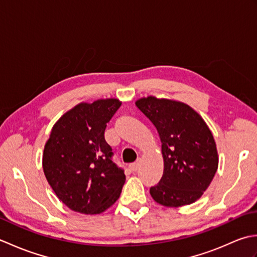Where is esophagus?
Here are the masks:
<instances>
[{
	"instance_id": "obj_1",
	"label": "esophagus",
	"mask_w": 257,
	"mask_h": 257,
	"mask_svg": "<svg viewBox=\"0 0 257 257\" xmlns=\"http://www.w3.org/2000/svg\"><path fill=\"white\" fill-rule=\"evenodd\" d=\"M129 168H130V170H132V171H137L138 168H139V161H136L134 163H130Z\"/></svg>"
}]
</instances>
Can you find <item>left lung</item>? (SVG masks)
<instances>
[{
  "label": "left lung",
  "mask_w": 257,
  "mask_h": 257,
  "mask_svg": "<svg viewBox=\"0 0 257 257\" xmlns=\"http://www.w3.org/2000/svg\"><path fill=\"white\" fill-rule=\"evenodd\" d=\"M136 106L155 125L165 161L162 178L150 188L156 202L182 206L200 199L217 170L214 138L198 112L183 102L141 98Z\"/></svg>",
  "instance_id": "1"
}]
</instances>
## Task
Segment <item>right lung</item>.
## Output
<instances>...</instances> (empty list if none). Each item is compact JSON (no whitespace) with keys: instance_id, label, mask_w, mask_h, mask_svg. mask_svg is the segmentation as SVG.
Instances as JSON below:
<instances>
[{"instance_id":"right-lung-1","label":"right lung","mask_w":257,"mask_h":257,"mask_svg":"<svg viewBox=\"0 0 257 257\" xmlns=\"http://www.w3.org/2000/svg\"><path fill=\"white\" fill-rule=\"evenodd\" d=\"M120 105L118 99L79 103L52 129L43 169L54 192L70 210L99 214L121 193L124 170L113 161L105 140L107 123Z\"/></svg>"}]
</instances>
